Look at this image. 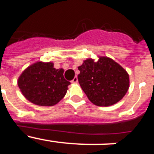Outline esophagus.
<instances>
[{"label": "esophagus", "mask_w": 154, "mask_h": 154, "mask_svg": "<svg viewBox=\"0 0 154 154\" xmlns=\"http://www.w3.org/2000/svg\"><path fill=\"white\" fill-rule=\"evenodd\" d=\"M77 82H78V78H77V76H75L74 79L71 81V82H72V83H76Z\"/></svg>", "instance_id": "34e87169"}]
</instances>
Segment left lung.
Wrapping results in <instances>:
<instances>
[{
    "label": "left lung",
    "mask_w": 154,
    "mask_h": 154,
    "mask_svg": "<svg viewBox=\"0 0 154 154\" xmlns=\"http://www.w3.org/2000/svg\"><path fill=\"white\" fill-rule=\"evenodd\" d=\"M78 69L80 86L88 99L96 106H112L127 92L129 75L111 58L100 57L96 62L89 58Z\"/></svg>",
    "instance_id": "1"
}]
</instances>
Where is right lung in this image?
<instances>
[{"label": "right lung", "instance_id": "right-lung-1", "mask_svg": "<svg viewBox=\"0 0 154 154\" xmlns=\"http://www.w3.org/2000/svg\"><path fill=\"white\" fill-rule=\"evenodd\" d=\"M62 69H56L51 62H36L19 77L17 85L24 96L34 104L51 106L65 96L70 82L65 80Z\"/></svg>", "mask_w": 154, "mask_h": 154}]
</instances>
